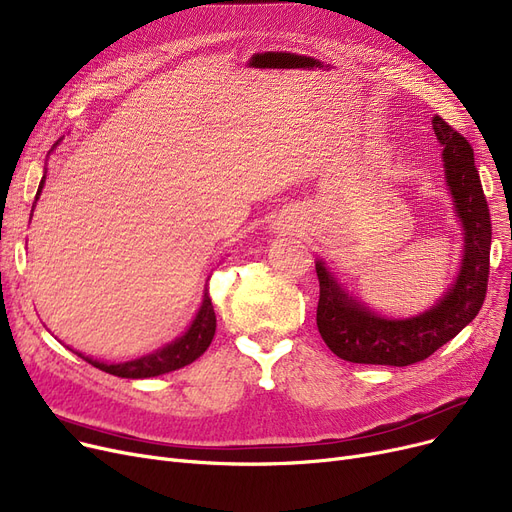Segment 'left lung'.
Returning a JSON list of instances; mask_svg holds the SVG:
<instances>
[{
    "instance_id": "left-lung-1",
    "label": "left lung",
    "mask_w": 512,
    "mask_h": 512,
    "mask_svg": "<svg viewBox=\"0 0 512 512\" xmlns=\"http://www.w3.org/2000/svg\"><path fill=\"white\" fill-rule=\"evenodd\" d=\"M431 125L444 148L446 183L465 235V254L458 277L444 298L423 314L410 319H385L348 296L327 271L325 262H316V277L321 285L316 327L329 350L342 360L389 364V367H408L421 362L465 329L485 300L490 277L492 223L475 168L473 148L442 116H433Z\"/></svg>"
}]
</instances>
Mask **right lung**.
Segmentation results:
<instances>
[{
	"label": "right lung",
	"mask_w": 512,
	"mask_h": 512,
	"mask_svg": "<svg viewBox=\"0 0 512 512\" xmlns=\"http://www.w3.org/2000/svg\"><path fill=\"white\" fill-rule=\"evenodd\" d=\"M43 183H45V177L39 183L35 200L39 198ZM214 331H216V314H214V306L210 302V294L206 289L202 306L196 314V319H193V323L189 325V329L181 337H177L175 342L162 346L154 354L141 356V358H135L129 362H118V364H106L100 360H93L89 356H83L81 352H75V354L81 356L83 360H87L89 364H93L95 369L116 375V377H125V379L158 377V375H164L170 371H177L181 367H187V364L200 358L208 350L212 337H214Z\"/></svg>",
	"instance_id": "obj_1"
}]
</instances>
